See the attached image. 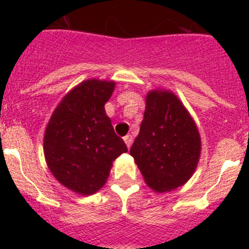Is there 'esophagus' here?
<instances>
[{
	"label": "esophagus",
	"instance_id": "1",
	"mask_svg": "<svg viewBox=\"0 0 249 249\" xmlns=\"http://www.w3.org/2000/svg\"><path fill=\"white\" fill-rule=\"evenodd\" d=\"M124 141H125V144H126L127 149H129V147L131 146V144H133V136H131V135H126L124 138Z\"/></svg>",
	"mask_w": 249,
	"mask_h": 249
}]
</instances>
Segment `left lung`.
<instances>
[{
	"label": "left lung",
	"mask_w": 249,
	"mask_h": 249,
	"mask_svg": "<svg viewBox=\"0 0 249 249\" xmlns=\"http://www.w3.org/2000/svg\"><path fill=\"white\" fill-rule=\"evenodd\" d=\"M146 185L170 192L191 178L201 155V136L191 114L172 91L146 95L144 119L130 149Z\"/></svg>",
	"instance_id": "8db88e82"
}]
</instances>
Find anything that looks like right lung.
<instances>
[{"label": "right lung", "mask_w": 249, "mask_h": 249, "mask_svg": "<svg viewBox=\"0 0 249 249\" xmlns=\"http://www.w3.org/2000/svg\"><path fill=\"white\" fill-rule=\"evenodd\" d=\"M114 88L113 80L82 82L60 100L44 131L48 169L59 183L82 196L99 191L113 161L127 151L105 113Z\"/></svg>", "instance_id": "obj_1"}]
</instances>
